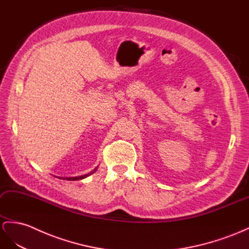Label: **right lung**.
<instances>
[{"label": "right lung", "instance_id": "add662e5", "mask_svg": "<svg viewBox=\"0 0 249 249\" xmlns=\"http://www.w3.org/2000/svg\"><path fill=\"white\" fill-rule=\"evenodd\" d=\"M95 171H96V168L94 171H92L90 174H86V175H84V176H79V177H72V178H62L63 180H68V181H74V180H82V179H84V178H87L88 176H90V175H92L93 173H95Z\"/></svg>", "mask_w": 249, "mask_h": 249}]
</instances>
